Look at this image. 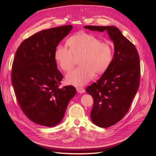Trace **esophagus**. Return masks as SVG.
I'll list each match as a JSON object with an SVG mask.
<instances>
[{
	"label": "esophagus",
	"instance_id": "1",
	"mask_svg": "<svg viewBox=\"0 0 156 156\" xmlns=\"http://www.w3.org/2000/svg\"><path fill=\"white\" fill-rule=\"evenodd\" d=\"M76 91L80 93H83L85 92V90L83 89V87H76Z\"/></svg>",
	"mask_w": 156,
	"mask_h": 156
}]
</instances>
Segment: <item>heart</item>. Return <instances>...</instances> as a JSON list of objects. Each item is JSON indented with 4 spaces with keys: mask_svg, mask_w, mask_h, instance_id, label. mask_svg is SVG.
<instances>
[{
    "mask_svg": "<svg viewBox=\"0 0 156 156\" xmlns=\"http://www.w3.org/2000/svg\"><path fill=\"white\" fill-rule=\"evenodd\" d=\"M69 47L58 46L54 52V59L65 72L73 66L75 58L79 59L78 67L66 75L70 84L82 86L91 80L94 74L101 75L108 69L113 59L114 50L110 44L102 42L96 36L86 33H78L67 41Z\"/></svg>",
    "mask_w": 156,
    "mask_h": 156,
    "instance_id": "heart-1",
    "label": "heart"
}]
</instances>
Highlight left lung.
I'll use <instances>...</instances> for the list:
<instances>
[{
  "label": "left lung",
  "instance_id": "left-lung-1",
  "mask_svg": "<svg viewBox=\"0 0 156 156\" xmlns=\"http://www.w3.org/2000/svg\"><path fill=\"white\" fill-rule=\"evenodd\" d=\"M106 31L114 44V55L108 69L86 91L93 98L91 119L98 126L107 128L121 120L128 112L140 86V63L134 44L114 26H84Z\"/></svg>",
  "mask_w": 156,
  "mask_h": 156
}]
</instances>
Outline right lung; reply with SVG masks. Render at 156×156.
I'll return each mask as SVG.
<instances>
[{"instance_id":"obj_1","label":"right lung","mask_w":156,"mask_h":156,"mask_svg":"<svg viewBox=\"0 0 156 156\" xmlns=\"http://www.w3.org/2000/svg\"><path fill=\"white\" fill-rule=\"evenodd\" d=\"M72 28L65 25L41 31L24 40L16 52L12 69L15 94L23 114L36 124H58L76 94L72 85L59 87L63 76L54 59L58 44Z\"/></svg>"}]
</instances>
